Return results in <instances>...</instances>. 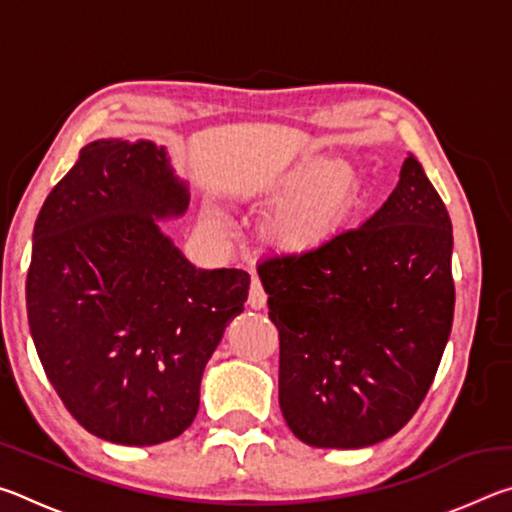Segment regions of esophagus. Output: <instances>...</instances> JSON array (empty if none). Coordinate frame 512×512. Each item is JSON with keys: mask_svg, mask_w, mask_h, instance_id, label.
Returning a JSON list of instances; mask_svg holds the SVG:
<instances>
[{"mask_svg": "<svg viewBox=\"0 0 512 512\" xmlns=\"http://www.w3.org/2000/svg\"><path fill=\"white\" fill-rule=\"evenodd\" d=\"M248 305L253 309H264L266 307V291L262 287V282L253 277L250 282V291H248Z\"/></svg>", "mask_w": 512, "mask_h": 512, "instance_id": "esophagus-1", "label": "esophagus"}]
</instances>
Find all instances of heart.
Here are the masks:
<instances>
[{
	"instance_id": "obj_1",
	"label": "heart",
	"mask_w": 512,
	"mask_h": 512,
	"mask_svg": "<svg viewBox=\"0 0 512 512\" xmlns=\"http://www.w3.org/2000/svg\"><path fill=\"white\" fill-rule=\"evenodd\" d=\"M257 194L282 201L268 216V241L280 253L307 255L327 244L357 207L359 173L345 160L309 155L266 178ZM205 214L212 223H223L212 207Z\"/></svg>"
}]
</instances>
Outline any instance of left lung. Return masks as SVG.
Returning <instances> with one entry per match:
<instances>
[{"instance_id": "1", "label": "left lung", "mask_w": 512, "mask_h": 512, "mask_svg": "<svg viewBox=\"0 0 512 512\" xmlns=\"http://www.w3.org/2000/svg\"><path fill=\"white\" fill-rule=\"evenodd\" d=\"M452 221L409 153L359 228L257 266L280 332V409L302 443L359 449L427 395L454 320Z\"/></svg>"}]
</instances>
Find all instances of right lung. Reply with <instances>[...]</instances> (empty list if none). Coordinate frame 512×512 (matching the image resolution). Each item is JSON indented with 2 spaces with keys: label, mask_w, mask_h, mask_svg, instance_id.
I'll return each mask as SVG.
<instances>
[{
  "label": "right lung",
  "mask_w": 512,
  "mask_h": 512,
  "mask_svg": "<svg viewBox=\"0 0 512 512\" xmlns=\"http://www.w3.org/2000/svg\"><path fill=\"white\" fill-rule=\"evenodd\" d=\"M187 207L164 146L97 140L33 228L27 311L40 363L67 411L110 443L180 436L207 361L244 311L246 271L196 268L160 230Z\"/></svg>",
  "instance_id": "1"
}]
</instances>
